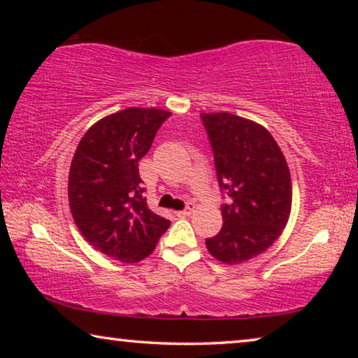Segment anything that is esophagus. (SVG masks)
Returning <instances> with one entry per match:
<instances>
[{
    "instance_id": "esophagus-1",
    "label": "esophagus",
    "mask_w": 358,
    "mask_h": 358,
    "mask_svg": "<svg viewBox=\"0 0 358 358\" xmlns=\"http://www.w3.org/2000/svg\"><path fill=\"white\" fill-rule=\"evenodd\" d=\"M192 210H194V205H192V203H189L185 210L177 211V216H180V217H186V216H189V215L192 213Z\"/></svg>"
}]
</instances>
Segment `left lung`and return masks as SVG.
<instances>
[{"label": "left lung", "mask_w": 358, "mask_h": 358, "mask_svg": "<svg viewBox=\"0 0 358 358\" xmlns=\"http://www.w3.org/2000/svg\"><path fill=\"white\" fill-rule=\"evenodd\" d=\"M215 155L222 229L205 240L216 260L237 265L275 243L292 208V181L286 157L262 124L229 112L201 113Z\"/></svg>", "instance_id": "left-lung-1"}]
</instances>
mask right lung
Returning a JSON list of instances; mask_svg holds the SVG:
<instances>
[{
    "mask_svg": "<svg viewBox=\"0 0 358 358\" xmlns=\"http://www.w3.org/2000/svg\"><path fill=\"white\" fill-rule=\"evenodd\" d=\"M171 115L155 107L107 115L85 132L72 157L68 197L76 226L96 251L120 262L148 257L171 226L148 208L138 175V161Z\"/></svg>",
    "mask_w": 358,
    "mask_h": 358,
    "instance_id": "add662e5",
    "label": "right lung"
}]
</instances>
